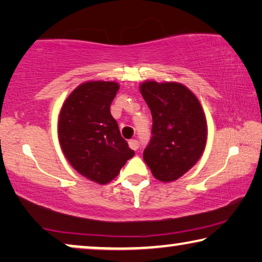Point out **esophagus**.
Wrapping results in <instances>:
<instances>
[{"label":"esophagus","instance_id":"esophagus-1","mask_svg":"<svg viewBox=\"0 0 262 262\" xmlns=\"http://www.w3.org/2000/svg\"><path fill=\"white\" fill-rule=\"evenodd\" d=\"M128 146H130L131 149H134V150H137V149L139 148L138 141H136V139H130V141H128Z\"/></svg>","mask_w":262,"mask_h":262}]
</instances>
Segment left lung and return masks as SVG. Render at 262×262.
Returning <instances> with one entry per match:
<instances>
[{
    "label": "left lung",
    "mask_w": 262,
    "mask_h": 262,
    "mask_svg": "<svg viewBox=\"0 0 262 262\" xmlns=\"http://www.w3.org/2000/svg\"><path fill=\"white\" fill-rule=\"evenodd\" d=\"M139 91L152 116V137L143 159L157 180H177L205 150L207 123L203 107L194 93L179 82L145 81Z\"/></svg>",
    "instance_id": "8db88e82"
}]
</instances>
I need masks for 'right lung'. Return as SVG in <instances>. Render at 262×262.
Listing matches in <instances>:
<instances>
[{"label":"right lung","mask_w":262,"mask_h":262,"mask_svg":"<svg viewBox=\"0 0 262 262\" xmlns=\"http://www.w3.org/2000/svg\"><path fill=\"white\" fill-rule=\"evenodd\" d=\"M119 83L87 81L77 85L63 102L58 116L60 149L77 173L106 185L135 155L121 137L110 107Z\"/></svg>","instance_id":"1"}]
</instances>
